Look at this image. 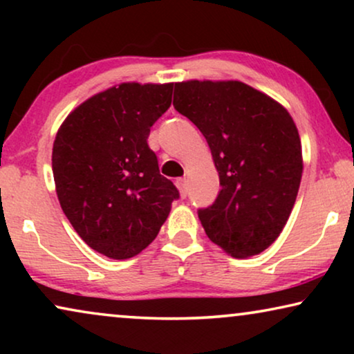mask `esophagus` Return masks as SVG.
I'll use <instances>...</instances> for the list:
<instances>
[{
  "mask_svg": "<svg viewBox=\"0 0 354 354\" xmlns=\"http://www.w3.org/2000/svg\"><path fill=\"white\" fill-rule=\"evenodd\" d=\"M176 185L178 188V192H180V196L185 198L187 193H188V190H187V178H178V180L176 182Z\"/></svg>",
  "mask_w": 354,
  "mask_h": 354,
  "instance_id": "34e87169",
  "label": "esophagus"
}]
</instances>
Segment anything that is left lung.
<instances>
[{
  "label": "left lung",
  "mask_w": 354,
  "mask_h": 354,
  "mask_svg": "<svg viewBox=\"0 0 354 354\" xmlns=\"http://www.w3.org/2000/svg\"><path fill=\"white\" fill-rule=\"evenodd\" d=\"M174 108L205 135L219 172L214 205L198 211L207 239L239 259L263 253L287 224L301 182L292 115L239 80L177 82Z\"/></svg>",
  "instance_id": "1"
}]
</instances>
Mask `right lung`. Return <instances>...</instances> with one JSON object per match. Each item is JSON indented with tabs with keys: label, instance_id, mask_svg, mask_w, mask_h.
Wrapping results in <instances>:
<instances>
[{
	"label": "right lung",
	"instance_id": "1",
	"mask_svg": "<svg viewBox=\"0 0 354 354\" xmlns=\"http://www.w3.org/2000/svg\"><path fill=\"white\" fill-rule=\"evenodd\" d=\"M174 84L124 82L64 119L53 143V176L64 214L91 250L137 256L156 239L178 198L147 140L166 113Z\"/></svg>",
	"mask_w": 354,
	"mask_h": 354
}]
</instances>
